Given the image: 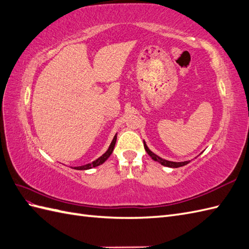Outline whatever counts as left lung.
Instances as JSON below:
<instances>
[{"label": "left lung", "mask_w": 249, "mask_h": 249, "mask_svg": "<svg viewBox=\"0 0 249 249\" xmlns=\"http://www.w3.org/2000/svg\"><path fill=\"white\" fill-rule=\"evenodd\" d=\"M144 148H145L146 153H147L149 156H151L152 159H154L155 161H157V162L161 163V164L164 165V166H169V167H180V166L186 165V164H188V163L190 162V161H184V162H173V161H169V160H165V159L160 158L159 156L154 154V153L151 151V149H149V148L147 147L145 142H144Z\"/></svg>", "instance_id": "1"}]
</instances>
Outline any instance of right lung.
<instances>
[{
  "label": "right lung",
  "mask_w": 249,
  "mask_h": 249,
  "mask_svg": "<svg viewBox=\"0 0 249 249\" xmlns=\"http://www.w3.org/2000/svg\"><path fill=\"white\" fill-rule=\"evenodd\" d=\"M115 142H117V135H115V136L113 137V140H112L110 145H109V147H108V149H107V152H106L105 154H103L100 158H97L96 160H94L93 162H91V163L85 164V165H82V166H75L74 169H75V170H79V171H82V170H89V169H92V167H95V166H98V165L103 164L109 157H110V155L112 154L114 145H115Z\"/></svg>",
  "instance_id": "1"
}]
</instances>
